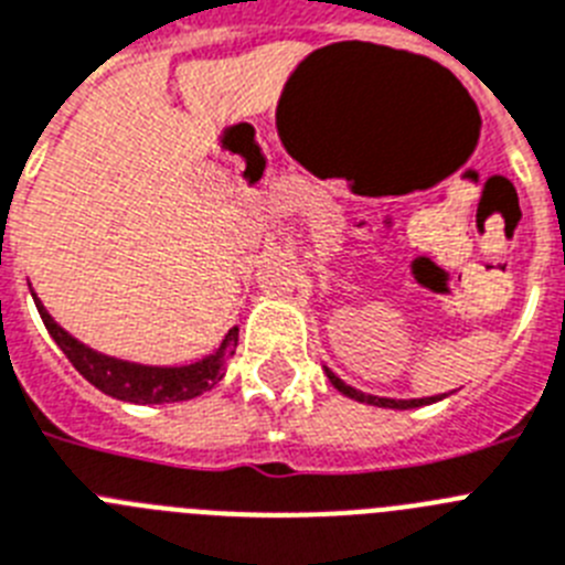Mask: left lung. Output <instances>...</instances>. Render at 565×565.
<instances>
[{"label": "left lung", "mask_w": 565, "mask_h": 565, "mask_svg": "<svg viewBox=\"0 0 565 565\" xmlns=\"http://www.w3.org/2000/svg\"><path fill=\"white\" fill-rule=\"evenodd\" d=\"M327 377H330V381H332V386H335L338 392H343V395H347V398H355V401H361V404H372V406H386V409H415V406L435 404V401H440V398H444V395H440V398H409V401L377 398V395H366V392L355 390V386L343 384V381H341V377L335 375V372H330V370H327Z\"/></svg>", "instance_id": "obj_1"}]
</instances>
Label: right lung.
Returning <instances> with one entry per match:
<instances>
[{
  "label": "right lung",
  "instance_id": "add662e5",
  "mask_svg": "<svg viewBox=\"0 0 565 565\" xmlns=\"http://www.w3.org/2000/svg\"><path fill=\"white\" fill-rule=\"evenodd\" d=\"M36 301V310L45 321L47 332L58 343V350L65 352L67 361L78 370V375L87 377L96 390H102L110 398L130 401V404H175V401L199 398L201 392L213 390L224 377V364L233 355V347L238 343V327L224 335L222 347L213 355L201 358L188 366H145L119 361V358L102 355L90 350L82 341L65 332L45 310V303L39 301L36 292H31Z\"/></svg>",
  "mask_w": 565,
  "mask_h": 565
}]
</instances>
